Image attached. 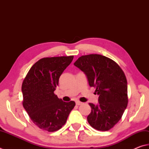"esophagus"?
Returning a JSON list of instances; mask_svg holds the SVG:
<instances>
[{"mask_svg":"<svg viewBox=\"0 0 149 149\" xmlns=\"http://www.w3.org/2000/svg\"><path fill=\"white\" fill-rule=\"evenodd\" d=\"M76 104L78 105V106H79V105L82 104V102H80V101H79V100H77V102H76Z\"/></svg>","mask_w":149,"mask_h":149,"instance_id":"34e87169","label":"esophagus"}]
</instances>
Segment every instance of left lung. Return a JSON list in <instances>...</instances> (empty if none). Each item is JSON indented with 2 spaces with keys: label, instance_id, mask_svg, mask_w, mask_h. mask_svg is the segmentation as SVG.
Masks as SVG:
<instances>
[{
  "label": "left lung",
  "instance_id": "8db88e82",
  "mask_svg": "<svg viewBox=\"0 0 149 149\" xmlns=\"http://www.w3.org/2000/svg\"><path fill=\"white\" fill-rule=\"evenodd\" d=\"M74 65L85 72L89 86L99 95L97 105L89 103L91 111L87 117L89 124L100 131L113 128L128 104L127 80L116 61L100 54L82 56Z\"/></svg>",
  "mask_w": 149,
  "mask_h": 149
}]
</instances>
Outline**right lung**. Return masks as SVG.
Instances as JSON below:
<instances>
[{
    "mask_svg": "<svg viewBox=\"0 0 149 149\" xmlns=\"http://www.w3.org/2000/svg\"><path fill=\"white\" fill-rule=\"evenodd\" d=\"M73 57L41 58L31 67L22 82V106L32 122L41 130H60L74 107V101L63 102L54 93L60 77Z\"/></svg>",
    "mask_w": 149,
    "mask_h": 149,
    "instance_id": "right-lung-1",
    "label": "right lung"
}]
</instances>
